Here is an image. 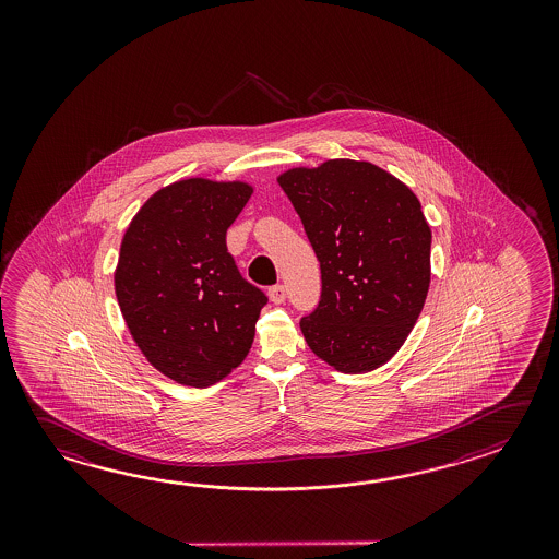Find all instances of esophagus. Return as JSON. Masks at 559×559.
Listing matches in <instances>:
<instances>
[{"label":"esophagus","instance_id":"34e87169","mask_svg":"<svg viewBox=\"0 0 559 559\" xmlns=\"http://www.w3.org/2000/svg\"><path fill=\"white\" fill-rule=\"evenodd\" d=\"M270 297H272V301H274V304H284L285 285L284 284L272 285V287H270Z\"/></svg>","mask_w":559,"mask_h":559}]
</instances>
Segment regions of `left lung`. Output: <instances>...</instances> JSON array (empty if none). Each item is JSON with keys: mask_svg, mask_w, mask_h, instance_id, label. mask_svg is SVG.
<instances>
[{"mask_svg": "<svg viewBox=\"0 0 559 559\" xmlns=\"http://www.w3.org/2000/svg\"><path fill=\"white\" fill-rule=\"evenodd\" d=\"M320 262L318 308L299 328L344 373L392 359L429 287L431 231L412 190L368 162L332 159L280 176Z\"/></svg>", "mask_w": 559, "mask_h": 559, "instance_id": "1", "label": "left lung"}]
</instances>
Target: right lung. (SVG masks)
Segmentation results:
<instances>
[{
  "mask_svg": "<svg viewBox=\"0 0 559 559\" xmlns=\"http://www.w3.org/2000/svg\"><path fill=\"white\" fill-rule=\"evenodd\" d=\"M246 183L186 179L154 193L119 250L116 296L143 356L167 378L207 388L248 356L263 289L239 274L227 227Z\"/></svg>",
  "mask_w": 559,
  "mask_h": 559,
  "instance_id": "1",
  "label": "right lung"
}]
</instances>
